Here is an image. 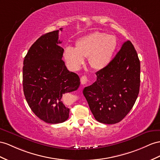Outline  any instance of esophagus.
<instances>
[{"label": "esophagus", "instance_id": "esophagus-1", "mask_svg": "<svg viewBox=\"0 0 160 160\" xmlns=\"http://www.w3.org/2000/svg\"><path fill=\"white\" fill-rule=\"evenodd\" d=\"M80 82H81V84H87V82H88V78H87V76H83L81 77L80 78Z\"/></svg>", "mask_w": 160, "mask_h": 160}]
</instances>
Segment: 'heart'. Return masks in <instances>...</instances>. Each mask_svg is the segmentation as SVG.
<instances>
[{
	"instance_id": "1",
	"label": "heart",
	"mask_w": 160,
	"mask_h": 160,
	"mask_svg": "<svg viewBox=\"0 0 160 160\" xmlns=\"http://www.w3.org/2000/svg\"><path fill=\"white\" fill-rule=\"evenodd\" d=\"M118 47L115 36L95 32L78 40L76 47H68L63 51V59L72 70H78L88 57L92 68L100 70L112 62Z\"/></svg>"
}]
</instances>
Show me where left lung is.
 Segmentation results:
<instances>
[{"label":"left lung","mask_w":160,"mask_h":160,"mask_svg":"<svg viewBox=\"0 0 160 160\" xmlns=\"http://www.w3.org/2000/svg\"><path fill=\"white\" fill-rule=\"evenodd\" d=\"M140 69L137 52L127 40L108 66L96 72V82L83 90L96 120L116 124L129 113L139 92Z\"/></svg>","instance_id":"left-lung-1"}]
</instances>
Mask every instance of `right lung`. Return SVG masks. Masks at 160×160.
I'll return each mask as SVG.
<instances>
[{
    "label": "right lung",
    "instance_id": "add662e5",
    "mask_svg": "<svg viewBox=\"0 0 160 160\" xmlns=\"http://www.w3.org/2000/svg\"><path fill=\"white\" fill-rule=\"evenodd\" d=\"M59 32L41 36L23 60V88L27 103L36 116L48 124L68 119L69 109L63 103L62 97L76 91L80 84L79 76L69 72L62 60L64 49L59 46Z\"/></svg>",
    "mask_w": 160,
    "mask_h": 160
}]
</instances>
